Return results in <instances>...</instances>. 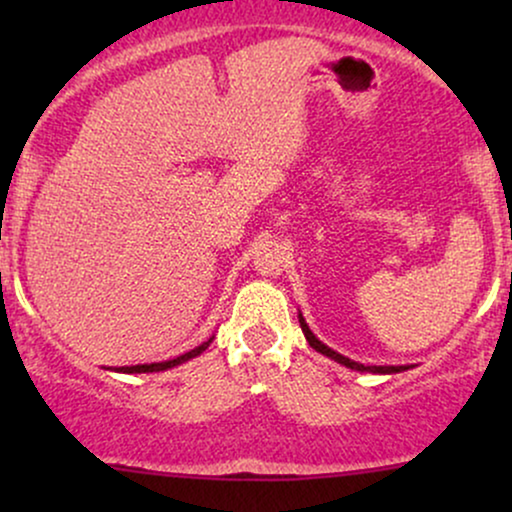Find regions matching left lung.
Returning <instances> with one entry per match:
<instances>
[{
	"mask_svg": "<svg viewBox=\"0 0 512 512\" xmlns=\"http://www.w3.org/2000/svg\"><path fill=\"white\" fill-rule=\"evenodd\" d=\"M298 322H301V330H303V334H305V339H308V344L313 346L315 351H320L322 356L332 358V361L342 363V366H346V368H351V370H358V373H378V375H392V373H402V370H409V368H411V366H363V363H358V361H351V358H346V356L339 354V351H334V349H330V346H327V344H322L320 339H317L315 334L310 332L308 322H305V317H303L301 313H298Z\"/></svg>",
	"mask_w": 512,
	"mask_h": 512,
	"instance_id": "8db88e82",
	"label": "left lung"
}]
</instances>
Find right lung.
I'll use <instances>...</instances> for the list:
<instances>
[{"label":"right lung","mask_w":512,"mask_h":512,"mask_svg":"<svg viewBox=\"0 0 512 512\" xmlns=\"http://www.w3.org/2000/svg\"><path fill=\"white\" fill-rule=\"evenodd\" d=\"M211 342H214V337H209L207 342H202L199 346H195V349L187 351V354L170 358V361H161V363H139V366H120V368H110V370H117V373H158V370L175 368V366H180V363H185V361H190V358L199 356V354H202V351H207V346H209Z\"/></svg>","instance_id":"add662e5"}]
</instances>
